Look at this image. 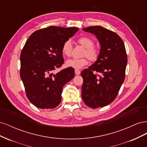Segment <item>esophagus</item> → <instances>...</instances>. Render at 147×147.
<instances>
[{"label":"esophagus","mask_w":147,"mask_h":147,"mask_svg":"<svg viewBox=\"0 0 147 147\" xmlns=\"http://www.w3.org/2000/svg\"><path fill=\"white\" fill-rule=\"evenodd\" d=\"M80 72H81L80 71L78 70H76V69L75 70V73L76 75H80Z\"/></svg>","instance_id":"1"}]
</instances>
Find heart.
I'll return each instance as SVG.
<instances>
[{"instance_id": "obj_1", "label": "heart", "mask_w": 147, "mask_h": 147, "mask_svg": "<svg viewBox=\"0 0 147 147\" xmlns=\"http://www.w3.org/2000/svg\"><path fill=\"white\" fill-rule=\"evenodd\" d=\"M77 42L86 48L84 52V56H86L92 61H95L99 56V51L96 47H94V42L92 40L86 36H82L77 39ZM73 45L70 40L65 41L62 47V52L66 56H70L72 53ZM88 64L86 57L82 58H72L66 61V65L76 70L81 69Z\"/></svg>"}]
</instances>
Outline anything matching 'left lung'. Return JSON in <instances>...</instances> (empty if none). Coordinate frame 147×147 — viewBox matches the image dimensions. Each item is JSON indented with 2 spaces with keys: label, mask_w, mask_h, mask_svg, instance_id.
I'll return each instance as SVG.
<instances>
[{
  "label": "left lung",
  "mask_w": 147,
  "mask_h": 147,
  "mask_svg": "<svg viewBox=\"0 0 147 147\" xmlns=\"http://www.w3.org/2000/svg\"><path fill=\"white\" fill-rule=\"evenodd\" d=\"M83 30L96 35L100 50L95 63L81 73L83 78L82 97L90 108L103 107L116 98L124 82L127 63L125 47L117 34L102 26H91Z\"/></svg>",
  "instance_id": "8db88e82"
}]
</instances>
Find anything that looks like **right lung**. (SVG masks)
Instances as JSON below:
<instances>
[{"label":"right lung","instance_id":"right-lung-1","mask_svg":"<svg viewBox=\"0 0 147 147\" xmlns=\"http://www.w3.org/2000/svg\"><path fill=\"white\" fill-rule=\"evenodd\" d=\"M78 30L50 26L35 31L26 41L20 56V77L28 99L37 107L52 109L60 104L63 88L74 77V69L52 72L64 64L63 43Z\"/></svg>","mask_w":147,"mask_h":147}]
</instances>
